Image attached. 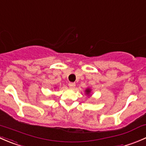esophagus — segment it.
Instances as JSON below:
<instances>
[{"mask_svg": "<svg viewBox=\"0 0 146 146\" xmlns=\"http://www.w3.org/2000/svg\"><path fill=\"white\" fill-rule=\"evenodd\" d=\"M68 86L70 87V88H71V89H73V88H75V86H76V83H75V82H70L68 83Z\"/></svg>", "mask_w": 146, "mask_h": 146, "instance_id": "esophagus-1", "label": "esophagus"}]
</instances>
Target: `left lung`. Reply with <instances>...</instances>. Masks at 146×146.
<instances>
[{
	"label": "left lung",
	"mask_w": 146,
	"mask_h": 146,
	"mask_svg": "<svg viewBox=\"0 0 146 146\" xmlns=\"http://www.w3.org/2000/svg\"><path fill=\"white\" fill-rule=\"evenodd\" d=\"M90 89H87L86 90V94H90Z\"/></svg>",
	"instance_id": "8db88e82"
}]
</instances>
